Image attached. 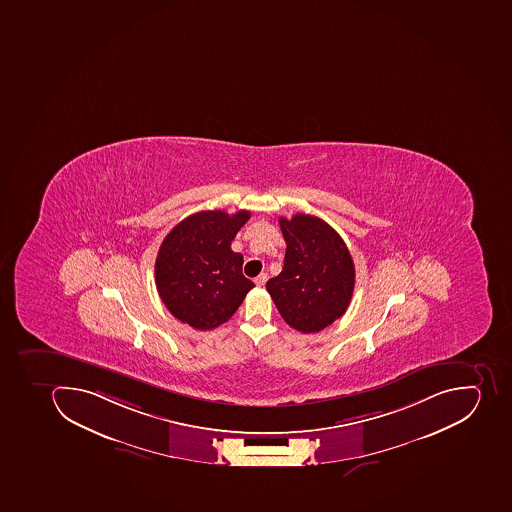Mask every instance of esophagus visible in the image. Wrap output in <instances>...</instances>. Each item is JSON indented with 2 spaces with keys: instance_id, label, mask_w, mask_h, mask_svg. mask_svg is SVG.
I'll list each match as a JSON object with an SVG mask.
<instances>
[{
  "instance_id": "1",
  "label": "esophagus",
  "mask_w": 512,
  "mask_h": 512,
  "mask_svg": "<svg viewBox=\"0 0 512 512\" xmlns=\"http://www.w3.org/2000/svg\"><path fill=\"white\" fill-rule=\"evenodd\" d=\"M267 279H269V277H267V274H259L258 277L254 279V283H256L258 287H264V285H266Z\"/></svg>"
}]
</instances>
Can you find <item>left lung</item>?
<instances>
[{"mask_svg": "<svg viewBox=\"0 0 512 512\" xmlns=\"http://www.w3.org/2000/svg\"><path fill=\"white\" fill-rule=\"evenodd\" d=\"M287 241L283 269L267 282L280 316L303 333L324 330L345 314L354 290V264L345 241L319 217H280Z\"/></svg>", "mask_w": 512, "mask_h": 512, "instance_id": "8db88e82", "label": "left lung"}]
</instances>
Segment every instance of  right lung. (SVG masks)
I'll return each mask as SVG.
<instances>
[{"instance_id": "right-lung-1", "label": "right lung", "mask_w": 512, "mask_h": 512, "mask_svg": "<svg viewBox=\"0 0 512 512\" xmlns=\"http://www.w3.org/2000/svg\"><path fill=\"white\" fill-rule=\"evenodd\" d=\"M250 211H201L167 233L154 264L156 288L172 316L196 330H212L235 314L254 287L230 248Z\"/></svg>"}]
</instances>
